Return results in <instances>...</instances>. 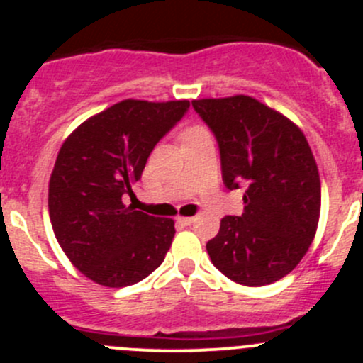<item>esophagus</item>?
Segmentation results:
<instances>
[{
	"mask_svg": "<svg viewBox=\"0 0 363 363\" xmlns=\"http://www.w3.org/2000/svg\"><path fill=\"white\" fill-rule=\"evenodd\" d=\"M193 221H195V218H188V216H179L177 218V223H181V225H184V226L191 225Z\"/></svg>",
	"mask_w": 363,
	"mask_h": 363,
	"instance_id": "34e87169",
	"label": "esophagus"
}]
</instances>
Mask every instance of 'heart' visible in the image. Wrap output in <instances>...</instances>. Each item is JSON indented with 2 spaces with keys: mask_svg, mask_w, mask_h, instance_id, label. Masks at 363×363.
<instances>
[{
  "mask_svg": "<svg viewBox=\"0 0 363 363\" xmlns=\"http://www.w3.org/2000/svg\"><path fill=\"white\" fill-rule=\"evenodd\" d=\"M202 131H205L202 126H188V128H184L181 133H179V140L182 142V140H186V138H191V137H195V135L202 133Z\"/></svg>",
  "mask_w": 363,
  "mask_h": 363,
  "instance_id": "b5f03b06",
  "label": "heart"
}]
</instances>
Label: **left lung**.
<instances>
[{"mask_svg": "<svg viewBox=\"0 0 363 363\" xmlns=\"http://www.w3.org/2000/svg\"><path fill=\"white\" fill-rule=\"evenodd\" d=\"M191 104L216 135L226 188L247 186L244 212L221 219L208 256L244 286L276 283L316 235L321 184L313 151L294 121L246 94Z\"/></svg>", "mask_w": 363, "mask_h": 363, "instance_id": "8db88e82", "label": "left lung"}]
</instances>
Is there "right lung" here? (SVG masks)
I'll use <instances>...</instances> for the list:
<instances>
[{"label":"right lung","instance_id":"obj_1","mask_svg":"<svg viewBox=\"0 0 363 363\" xmlns=\"http://www.w3.org/2000/svg\"><path fill=\"white\" fill-rule=\"evenodd\" d=\"M189 108L188 100H123L68 135L49 181L54 235L75 269L96 284L145 279L170 250L174 219L123 203L149 155Z\"/></svg>","mask_w":363,"mask_h":363}]
</instances>
